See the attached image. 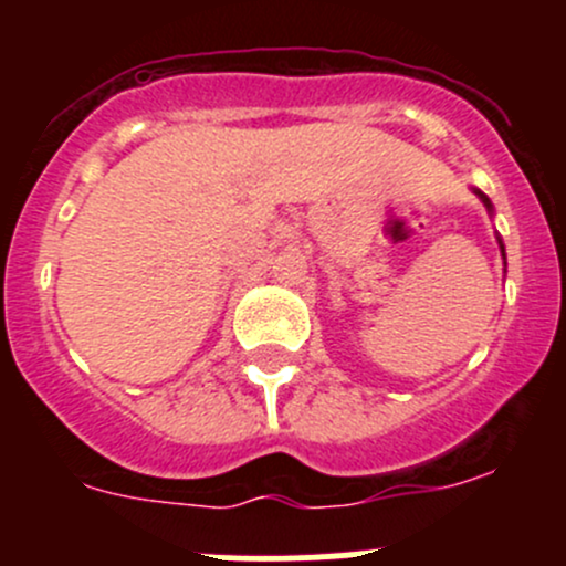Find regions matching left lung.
I'll return each mask as SVG.
<instances>
[{
	"instance_id": "left-lung-1",
	"label": "left lung",
	"mask_w": 566,
	"mask_h": 566,
	"mask_svg": "<svg viewBox=\"0 0 566 566\" xmlns=\"http://www.w3.org/2000/svg\"><path fill=\"white\" fill-rule=\"evenodd\" d=\"M473 193H476V197H479V199H482V205H484V208H488V213H490V216H493V202H490V199H488V197H484V193H482V191H479V188H473ZM495 241H499L501 256H504V265H506V249H504V241H501V235H495Z\"/></svg>"
}]
</instances>
